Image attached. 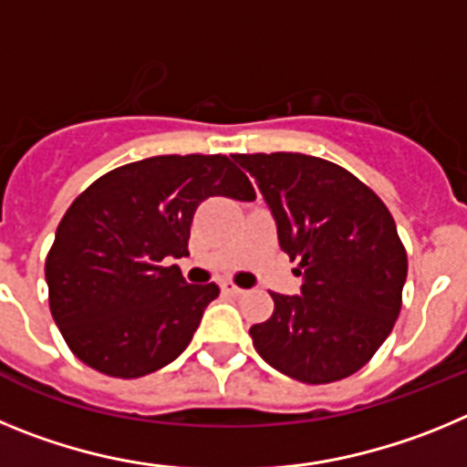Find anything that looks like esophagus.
I'll use <instances>...</instances> for the list:
<instances>
[{
	"label": "esophagus",
	"instance_id": "1",
	"mask_svg": "<svg viewBox=\"0 0 467 467\" xmlns=\"http://www.w3.org/2000/svg\"><path fill=\"white\" fill-rule=\"evenodd\" d=\"M222 290H224L226 295H231V296L245 295V290H243V287H238V285H234V283H222Z\"/></svg>",
	"mask_w": 467,
	"mask_h": 467
}]
</instances>
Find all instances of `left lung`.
Instances as JSON below:
<instances>
[{
	"label": "left lung",
	"instance_id": "1",
	"mask_svg": "<svg viewBox=\"0 0 467 467\" xmlns=\"http://www.w3.org/2000/svg\"><path fill=\"white\" fill-rule=\"evenodd\" d=\"M254 177L278 229L299 259L301 295H271L274 313L250 327L259 356L301 383L350 377L386 341L402 308L407 253L372 189L317 156L234 154Z\"/></svg>",
	"mask_w": 467,
	"mask_h": 467
}]
</instances>
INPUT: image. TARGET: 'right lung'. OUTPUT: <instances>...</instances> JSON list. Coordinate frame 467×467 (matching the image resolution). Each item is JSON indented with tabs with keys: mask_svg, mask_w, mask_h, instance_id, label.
I'll list each match as a JSON object with an SVG mask.
<instances>
[{
	"mask_svg": "<svg viewBox=\"0 0 467 467\" xmlns=\"http://www.w3.org/2000/svg\"><path fill=\"white\" fill-rule=\"evenodd\" d=\"M210 196L253 201L254 189L226 156L171 154L114 168L69 205L47 283L53 320L81 362L138 379L187 348L220 287L189 285L168 259L189 254L193 213Z\"/></svg>",
	"mask_w": 467,
	"mask_h": 467,
	"instance_id": "1",
	"label": "right lung"
}]
</instances>
